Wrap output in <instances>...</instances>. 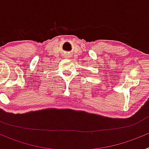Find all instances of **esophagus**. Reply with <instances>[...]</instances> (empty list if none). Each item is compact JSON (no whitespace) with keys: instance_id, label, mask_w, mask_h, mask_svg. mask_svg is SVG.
<instances>
[{"instance_id":"esophagus-1","label":"esophagus","mask_w":149,"mask_h":149,"mask_svg":"<svg viewBox=\"0 0 149 149\" xmlns=\"http://www.w3.org/2000/svg\"><path fill=\"white\" fill-rule=\"evenodd\" d=\"M64 56H65V58H68V57H69V56H68V54H65V55H64Z\"/></svg>"}]
</instances>
